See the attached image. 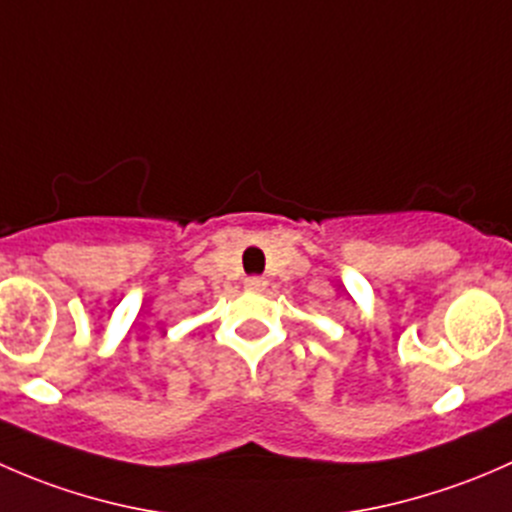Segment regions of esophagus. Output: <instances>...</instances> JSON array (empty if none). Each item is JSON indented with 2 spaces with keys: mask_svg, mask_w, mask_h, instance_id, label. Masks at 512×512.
Masks as SVG:
<instances>
[{
  "mask_svg": "<svg viewBox=\"0 0 512 512\" xmlns=\"http://www.w3.org/2000/svg\"><path fill=\"white\" fill-rule=\"evenodd\" d=\"M265 287H267L265 277H247L245 280V289H250V292H262Z\"/></svg>",
  "mask_w": 512,
  "mask_h": 512,
  "instance_id": "1",
  "label": "esophagus"
}]
</instances>
